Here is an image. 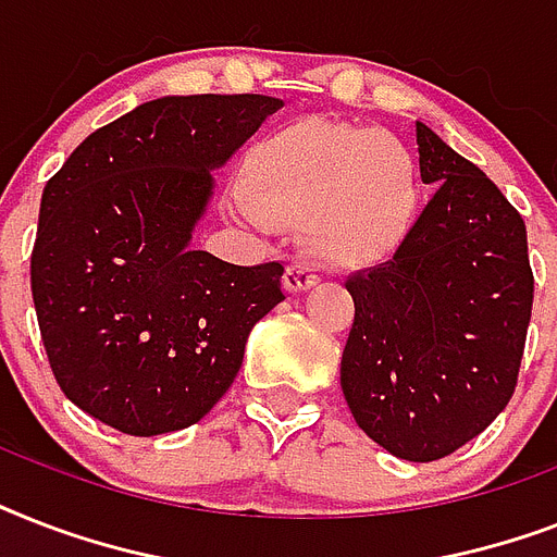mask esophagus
<instances>
[{
	"instance_id": "esophagus-1",
	"label": "esophagus",
	"mask_w": 557,
	"mask_h": 557,
	"mask_svg": "<svg viewBox=\"0 0 557 557\" xmlns=\"http://www.w3.org/2000/svg\"><path fill=\"white\" fill-rule=\"evenodd\" d=\"M314 283H318V274L306 262H292L286 269V277H283V286H286L288 295H300L306 288H312Z\"/></svg>"
}]
</instances>
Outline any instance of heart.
Returning a JSON list of instances; mask_svg holds the SVG:
<instances>
[{"label": "heart", "instance_id": "heart-1", "mask_svg": "<svg viewBox=\"0 0 557 557\" xmlns=\"http://www.w3.org/2000/svg\"><path fill=\"white\" fill-rule=\"evenodd\" d=\"M239 187L245 222L297 219L300 243L347 269L396 253L422 205L419 159L401 138L326 117L262 135L245 156Z\"/></svg>", "mask_w": 557, "mask_h": 557}]
</instances>
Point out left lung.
Masks as SVG:
<instances>
[{
  "label": "left lung",
  "instance_id": "8db88e82",
  "mask_svg": "<svg viewBox=\"0 0 557 557\" xmlns=\"http://www.w3.org/2000/svg\"><path fill=\"white\" fill-rule=\"evenodd\" d=\"M416 144L433 196L387 262L349 274L341 387L372 442L433 462L509 405L535 280L527 225L492 178L422 121Z\"/></svg>",
  "mask_w": 557,
  "mask_h": 557
}]
</instances>
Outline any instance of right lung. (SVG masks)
<instances>
[{"mask_svg":"<svg viewBox=\"0 0 557 557\" xmlns=\"http://www.w3.org/2000/svg\"><path fill=\"white\" fill-rule=\"evenodd\" d=\"M283 107L168 95L91 133L39 201L30 295L69 401L129 436L190 428L225 396L283 265L193 251L216 178Z\"/></svg>","mask_w":557,"mask_h":557,"instance_id":"right-lung-1","label":"right lung"}]
</instances>
